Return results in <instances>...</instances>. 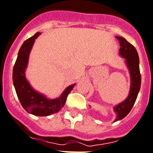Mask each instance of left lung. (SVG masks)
<instances>
[{"mask_svg": "<svg viewBox=\"0 0 153 153\" xmlns=\"http://www.w3.org/2000/svg\"><path fill=\"white\" fill-rule=\"evenodd\" d=\"M120 43V48L119 55L124 58V62L130 74L131 85L128 96L123 102L114 106V111L116 114L114 122L122 120L129 114L134 106L141 87V74L139 69V57L138 52L133 45L128 43L121 36H116Z\"/></svg>", "mask_w": 153, "mask_h": 153, "instance_id": "1", "label": "left lung"}]
</instances>
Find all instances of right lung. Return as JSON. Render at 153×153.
<instances>
[{
  "label": "right lung",
  "mask_w": 153,
  "mask_h": 153,
  "mask_svg": "<svg viewBox=\"0 0 153 153\" xmlns=\"http://www.w3.org/2000/svg\"><path fill=\"white\" fill-rule=\"evenodd\" d=\"M41 33L38 32L22 45L14 66L12 79L18 98L23 108L35 116L45 117L56 114L65 106L67 96L75 84L67 87L57 98L50 99L43 93L35 90L27 80L25 70L29 63V53L35 43V39Z\"/></svg>",
  "instance_id": "obj_1"
}]
</instances>
